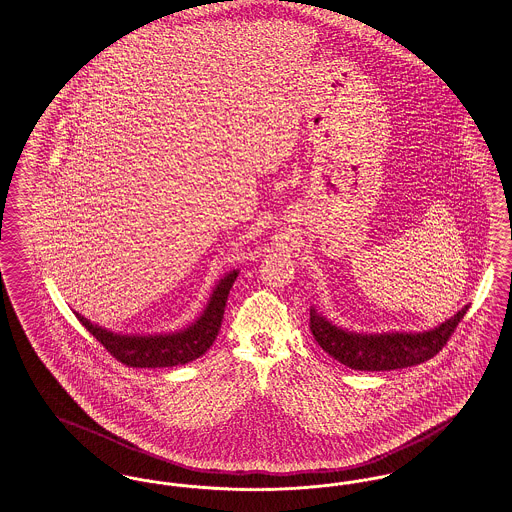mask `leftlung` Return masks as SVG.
Here are the masks:
<instances>
[{
	"mask_svg": "<svg viewBox=\"0 0 512 512\" xmlns=\"http://www.w3.org/2000/svg\"><path fill=\"white\" fill-rule=\"evenodd\" d=\"M469 307L461 308L442 326L423 333H383L362 335L329 324L310 308V331L316 343L347 368L360 371H390L417 366L436 356L446 347Z\"/></svg>",
	"mask_w": 512,
	"mask_h": 512,
	"instance_id": "left-lung-1",
	"label": "left lung"
}]
</instances>
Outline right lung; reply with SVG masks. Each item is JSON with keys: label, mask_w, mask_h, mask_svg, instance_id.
Returning a JSON list of instances; mask_svg holds the SVG:
<instances>
[{"label": "right lung", "mask_w": 512, "mask_h": 512, "mask_svg": "<svg viewBox=\"0 0 512 512\" xmlns=\"http://www.w3.org/2000/svg\"><path fill=\"white\" fill-rule=\"evenodd\" d=\"M236 276H238V270H232L230 274H226L215 287L200 320L194 326L179 333L148 335V337L118 335L91 324L80 314L76 316L82 322V326H85V329L106 348V352H110L118 362H122L129 368L183 366L200 358L217 339L223 314H225L226 299Z\"/></svg>", "instance_id": "add662e5"}]
</instances>
